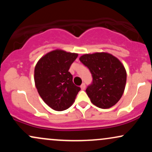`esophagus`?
<instances>
[{"label": "esophagus", "instance_id": "34e87169", "mask_svg": "<svg viewBox=\"0 0 152 152\" xmlns=\"http://www.w3.org/2000/svg\"><path fill=\"white\" fill-rule=\"evenodd\" d=\"M85 88H86V85H85V83H82L81 85V88L82 90H84Z\"/></svg>", "mask_w": 152, "mask_h": 152}]
</instances>
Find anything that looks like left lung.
Wrapping results in <instances>:
<instances>
[{"label":"left lung","instance_id":"left-lung-1","mask_svg":"<svg viewBox=\"0 0 152 152\" xmlns=\"http://www.w3.org/2000/svg\"><path fill=\"white\" fill-rule=\"evenodd\" d=\"M93 76L91 85L86 91L91 102L101 109H109L121 98L126 82L123 64L106 52L86 53L79 58Z\"/></svg>","mask_w":152,"mask_h":152}]
</instances>
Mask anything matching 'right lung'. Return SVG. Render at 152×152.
<instances>
[{"mask_svg":"<svg viewBox=\"0 0 152 152\" xmlns=\"http://www.w3.org/2000/svg\"><path fill=\"white\" fill-rule=\"evenodd\" d=\"M78 53L56 49L43 56L35 66L34 81L40 96L55 111H64L74 104L81 88L73 83L69 71Z\"/></svg>","mask_w":152,"mask_h":152,"instance_id":"obj_1","label":"right lung"}]
</instances>
